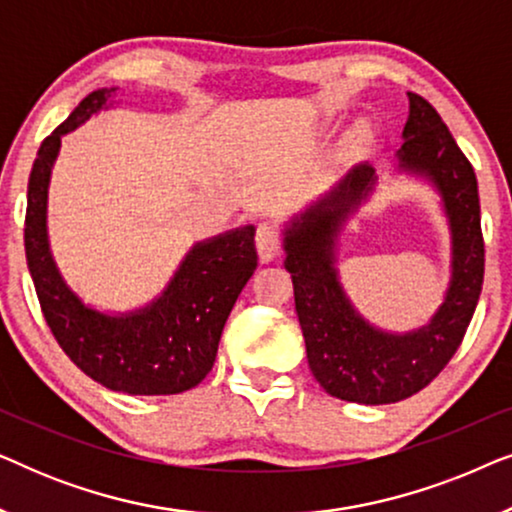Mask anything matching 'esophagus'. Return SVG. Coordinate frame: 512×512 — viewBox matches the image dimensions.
I'll list each match as a JSON object with an SVG mask.
<instances>
[{"label":"esophagus","mask_w":512,"mask_h":512,"mask_svg":"<svg viewBox=\"0 0 512 512\" xmlns=\"http://www.w3.org/2000/svg\"><path fill=\"white\" fill-rule=\"evenodd\" d=\"M256 249H258V258H261L263 263L275 261V258H279V254H282V240H279V230L272 226V223H268V221L258 223Z\"/></svg>","instance_id":"1"}]
</instances>
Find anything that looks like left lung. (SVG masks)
Masks as SVG:
<instances>
[{
  "instance_id": "obj_1",
  "label": "left lung",
  "mask_w": 512,
  "mask_h": 512,
  "mask_svg": "<svg viewBox=\"0 0 512 512\" xmlns=\"http://www.w3.org/2000/svg\"><path fill=\"white\" fill-rule=\"evenodd\" d=\"M410 114L398 149V170L438 188L452 233V277L431 321L410 333L368 324L342 289L335 270V240L349 214L375 186V170L356 165L345 179L293 216L284 230V268L303 328L307 363L326 394L340 401L384 405L422 391L457 352L485 277L478 179L438 111L408 93Z\"/></svg>"
}]
</instances>
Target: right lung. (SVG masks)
Segmentation results:
<instances>
[{"instance_id":"1","label":"right lung","mask_w":512,"mask_h":512,"mask_svg":"<svg viewBox=\"0 0 512 512\" xmlns=\"http://www.w3.org/2000/svg\"><path fill=\"white\" fill-rule=\"evenodd\" d=\"M116 90H93L41 142L27 184V268L48 328L83 373L130 396L181 394L205 380L214 366L228 314L256 270V228H235L195 244L167 289L142 310L104 314L83 305L65 284L48 247V181L62 135L107 109Z\"/></svg>"}]
</instances>
